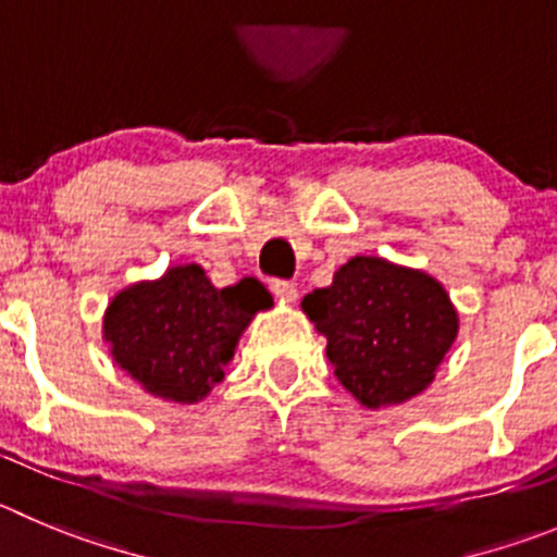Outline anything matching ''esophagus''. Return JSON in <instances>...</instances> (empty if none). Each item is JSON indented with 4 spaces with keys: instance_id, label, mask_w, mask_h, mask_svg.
<instances>
[{
    "instance_id": "esophagus-1",
    "label": "esophagus",
    "mask_w": 557,
    "mask_h": 557,
    "mask_svg": "<svg viewBox=\"0 0 557 557\" xmlns=\"http://www.w3.org/2000/svg\"><path fill=\"white\" fill-rule=\"evenodd\" d=\"M272 294L280 302H296V285L288 280H272Z\"/></svg>"
}]
</instances>
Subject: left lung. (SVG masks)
<instances>
[{
    "instance_id": "left-lung-1",
    "label": "left lung",
    "mask_w": 557,
    "mask_h": 557,
    "mask_svg": "<svg viewBox=\"0 0 557 557\" xmlns=\"http://www.w3.org/2000/svg\"><path fill=\"white\" fill-rule=\"evenodd\" d=\"M302 310L326 337L337 382L368 409L420 396L459 335L443 285L373 255L343 263L332 285L305 296Z\"/></svg>"
}]
</instances>
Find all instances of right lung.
Returning a JSON list of instances; mask_svg holds the SVG:
<instances>
[{
    "instance_id": "right-lung-1",
    "label": "right lung",
    "mask_w": 557,
    "mask_h": 557,
    "mask_svg": "<svg viewBox=\"0 0 557 557\" xmlns=\"http://www.w3.org/2000/svg\"><path fill=\"white\" fill-rule=\"evenodd\" d=\"M272 294L255 277L214 288L202 267H173L123 288L103 313L114 362L164 401L197 404L222 382L236 343Z\"/></svg>"
}]
</instances>
